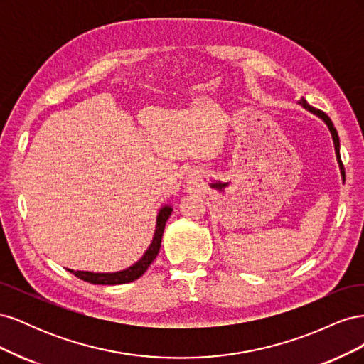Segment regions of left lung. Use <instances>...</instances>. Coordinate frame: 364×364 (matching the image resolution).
Here are the masks:
<instances>
[{"label": "left lung", "mask_w": 364, "mask_h": 364, "mask_svg": "<svg viewBox=\"0 0 364 364\" xmlns=\"http://www.w3.org/2000/svg\"><path fill=\"white\" fill-rule=\"evenodd\" d=\"M301 103H302V106H304L305 109H308V111H310V112H313V114L318 115V117H321V118L325 121V123H326V126H328L329 132H331V135H333L334 147H336V155H337V161H338V164H340V170H341V174L345 176V171H343V162H341V158H340V141H338V134H337V130H336V127H334V124H333L331 118H329V117H328L325 112H322L321 109H316V107H313V106L308 105L305 100H302Z\"/></svg>", "instance_id": "1"}]
</instances>
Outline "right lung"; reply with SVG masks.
<instances>
[{
  "label": "right lung",
  "instance_id": "add662e5",
  "mask_svg": "<svg viewBox=\"0 0 364 364\" xmlns=\"http://www.w3.org/2000/svg\"><path fill=\"white\" fill-rule=\"evenodd\" d=\"M173 209L170 206H164L158 220H156V230H155V237H153L151 245L149 246L147 252L144 253V257H142L136 264L134 266L126 269V270H121V272H115V273H92V272H80V270H70L74 277L80 278L86 282H91V284H100V285H117V284H127L138 279L139 277L144 274V272L150 267V264L153 262V259L156 258V255L159 253V247H161V240H162V234H164V228L165 223H167L168 217L171 215Z\"/></svg>",
  "mask_w": 364,
  "mask_h": 364
}]
</instances>
